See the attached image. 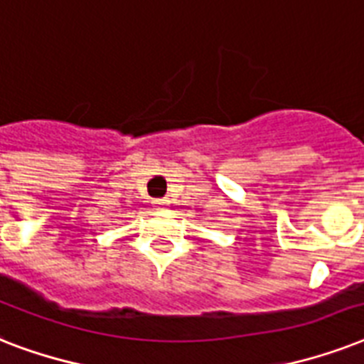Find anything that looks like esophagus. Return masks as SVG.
Listing matches in <instances>:
<instances>
[{
  "label": "esophagus",
  "instance_id": "esophagus-1",
  "mask_svg": "<svg viewBox=\"0 0 364 364\" xmlns=\"http://www.w3.org/2000/svg\"><path fill=\"white\" fill-rule=\"evenodd\" d=\"M153 204H154V208H156V210H164V208H168V205H170V200L159 198V200H154Z\"/></svg>",
  "mask_w": 364,
  "mask_h": 364
}]
</instances>
